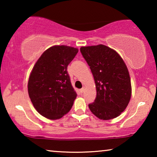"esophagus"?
<instances>
[{"label":"esophagus","mask_w":157,"mask_h":157,"mask_svg":"<svg viewBox=\"0 0 157 157\" xmlns=\"http://www.w3.org/2000/svg\"><path fill=\"white\" fill-rule=\"evenodd\" d=\"M84 89H84V87H83L82 89H81L80 90H79V91H80L81 93L82 94V93H83V91H84Z\"/></svg>","instance_id":"esophagus-1"}]
</instances>
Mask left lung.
Wrapping results in <instances>:
<instances>
[{
    "mask_svg": "<svg viewBox=\"0 0 157 157\" xmlns=\"http://www.w3.org/2000/svg\"><path fill=\"white\" fill-rule=\"evenodd\" d=\"M80 51L96 84V97L89 104V109L101 120L119 117L132 96L129 73L124 60L117 51L102 44L82 46Z\"/></svg>",
    "mask_w": 157,
    "mask_h": 157,
    "instance_id": "1",
    "label": "left lung"
}]
</instances>
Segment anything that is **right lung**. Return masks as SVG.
<instances>
[{
	"label": "right lung",
	"instance_id": "right-lung-1",
	"mask_svg": "<svg viewBox=\"0 0 157 157\" xmlns=\"http://www.w3.org/2000/svg\"><path fill=\"white\" fill-rule=\"evenodd\" d=\"M78 49L53 46L42 53L34 65L28 82L29 97L36 110L51 120L61 119L71 110L77 94L67 67Z\"/></svg>",
	"mask_w": 157,
	"mask_h": 157
}]
</instances>
